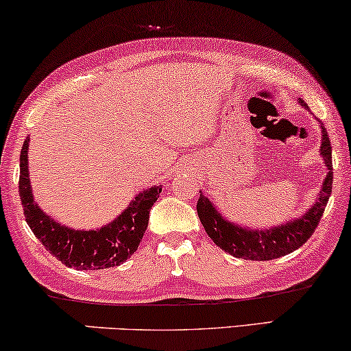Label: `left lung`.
Returning <instances> with one entry per match:
<instances>
[{"label":"left lung","mask_w":351,"mask_h":351,"mask_svg":"<svg viewBox=\"0 0 351 351\" xmlns=\"http://www.w3.org/2000/svg\"><path fill=\"white\" fill-rule=\"evenodd\" d=\"M300 104L306 108L304 100H300ZM321 129H323V141H321L319 150L329 172L323 182V189L319 191L316 204L311 206L308 213L304 217H299V220L285 223L281 227L261 230V232L246 230L239 225L227 222L219 214V210H215L213 203L204 195H199L198 203H196L198 217L206 233L220 249L234 257L244 258V261H271V258L294 252L295 249L308 241L318 227L321 215L329 201L330 191H332V147H330L328 131L323 124H321Z\"/></svg>","instance_id":"8db88e82"}]
</instances>
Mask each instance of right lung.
I'll return each instance as SVG.
<instances>
[{
	"mask_svg": "<svg viewBox=\"0 0 351 351\" xmlns=\"http://www.w3.org/2000/svg\"><path fill=\"white\" fill-rule=\"evenodd\" d=\"M28 141L30 138L27 137L21 152L19 196L28 227L46 247V251H49L66 267L86 271L118 267L126 262L137 251L142 241L150 217V209L161 193V186H152L143 193H138L129 208L124 209V213L112 223L105 225L100 230L76 232L54 222L33 201L27 166Z\"/></svg>",
	"mask_w": 351,
	"mask_h": 351,
	"instance_id": "obj_1",
	"label": "right lung"
}]
</instances>
